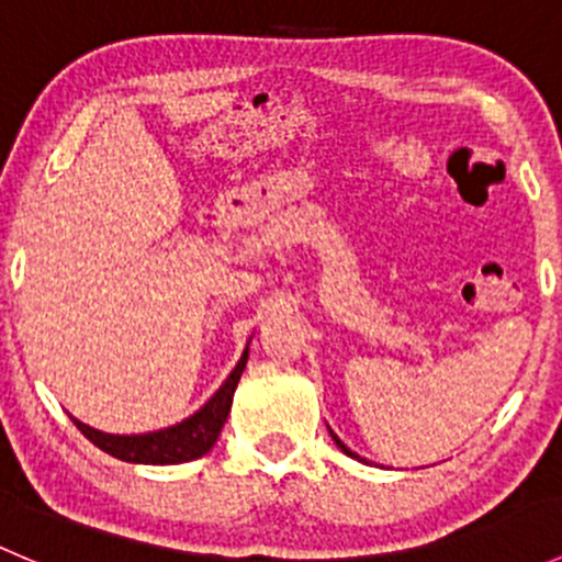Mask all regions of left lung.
Masks as SVG:
<instances>
[{
	"instance_id": "1",
	"label": "left lung",
	"mask_w": 562,
	"mask_h": 562,
	"mask_svg": "<svg viewBox=\"0 0 562 562\" xmlns=\"http://www.w3.org/2000/svg\"><path fill=\"white\" fill-rule=\"evenodd\" d=\"M331 438H334V443H337V446H339V449H342V451H345V454H348V457H356V459H359V454H353V451H350V449H348V446H345V443H342V440H339V438H337V435H334V432H331Z\"/></svg>"
}]
</instances>
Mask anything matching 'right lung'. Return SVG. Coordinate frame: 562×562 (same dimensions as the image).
Wrapping results in <instances>:
<instances>
[{"label":"right lung","instance_id":"1","mask_svg":"<svg viewBox=\"0 0 562 562\" xmlns=\"http://www.w3.org/2000/svg\"><path fill=\"white\" fill-rule=\"evenodd\" d=\"M249 350H245L239 359V364L234 367V372L228 375V381L214 391L212 400L201 407L198 413H192L190 418H184L181 424H173L168 429H157V432L146 435H108L100 429L87 427L78 418H72L78 429L83 432V438L92 440L98 449H103L105 454L122 459V462H135V464H179L190 462L206 454L220 438V429H223L225 418L231 413V402H234V391L239 386V378L247 367Z\"/></svg>","mask_w":562,"mask_h":562}]
</instances>
